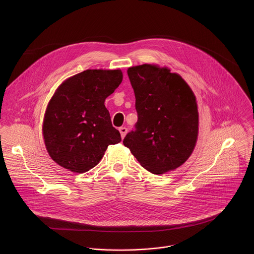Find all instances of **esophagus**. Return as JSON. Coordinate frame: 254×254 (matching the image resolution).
Masks as SVG:
<instances>
[{
    "instance_id": "1",
    "label": "esophagus",
    "mask_w": 254,
    "mask_h": 254,
    "mask_svg": "<svg viewBox=\"0 0 254 254\" xmlns=\"http://www.w3.org/2000/svg\"><path fill=\"white\" fill-rule=\"evenodd\" d=\"M127 131H128V130H127L126 127H120V128H119V132H120V134H121V138H122V139L126 136Z\"/></svg>"
}]
</instances>
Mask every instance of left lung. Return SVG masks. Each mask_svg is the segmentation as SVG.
Segmentation results:
<instances>
[{
  "label": "left lung",
  "instance_id": "8db88e82",
  "mask_svg": "<svg viewBox=\"0 0 254 254\" xmlns=\"http://www.w3.org/2000/svg\"><path fill=\"white\" fill-rule=\"evenodd\" d=\"M138 121L123 140L140 164L152 174L181 166L191 154L198 135V111L190 86L167 67H129Z\"/></svg>",
  "mask_w": 254,
  "mask_h": 254
}]
</instances>
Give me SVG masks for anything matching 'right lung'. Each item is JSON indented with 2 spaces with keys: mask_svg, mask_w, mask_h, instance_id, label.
Wrapping results in <instances>:
<instances>
[{
  "mask_svg": "<svg viewBox=\"0 0 254 254\" xmlns=\"http://www.w3.org/2000/svg\"><path fill=\"white\" fill-rule=\"evenodd\" d=\"M122 79L120 69H88L57 89L43 122L44 142L55 162L84 173L101 161L109 145L121 142L105 101Z\"/></svg>",
  "mask_w": 254,
  "mask_h": 254,
  "instance_id": "right-lung-1",
  "label": "right lung"
}]
</instances>
